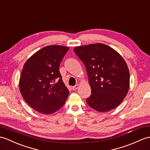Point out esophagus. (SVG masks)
I'll use <instances>...</instances> for the list:
<instances>
[{
  "label": "esophagus",
  "instance_id": "obj_1",
  "mask_svg": "<svg viewBox=\"0 0 150 150\" xmlns=\"http://www.w3.org/2000/svg\"><path fill=\"white\" fill-rule=\"evenodd\" d=\"M79 85L78 84H76V85H75V86H73L72 87V89L74 90V91H75V90H76V89H77L78 88H79Z\"/></svg>",
  "mask_w": 150,
  "mask_h": 150
}]
</instances>
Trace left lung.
I'll return each instance as SVG.
<instances>
[{
    "instance_id": "8db88e82",
    "label": "left lung",
    "mask_w": 150,
    "mask_h": 150,
    "mask_svg": "<svg viewBox=\"0 0 150 150\" xmlns=\"http://www.w3.org/2000/svg\"><path fill=\"white\" fill-rule=\"evenodd\" d=\"M74 52L85 65L91 95L86 102L98 112L117 107L127 96L130 73L121 55L107 45L94 43L76 47Z\"/></svg>"
}]
</instances>
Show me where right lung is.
Here are the masks:
<instances>
[{
  "mask_svg": "<svg viewBox=\"0 0 150 150\" xmlns=\"http://www.w3.org/2000/svg\"><path fill=\"white\" fill-rule=\"evenodd\" d=\"M68 50L60 45L47 46L23 65L20 91L24 100L38 112L52 114L66 102L69 92L62 80L59 65Z\"/></svg>",
  "mask_w": 150,
  "mask_h": 150,
  "instance_id": "1",
  "label": "right lung"
}]
</instances>
